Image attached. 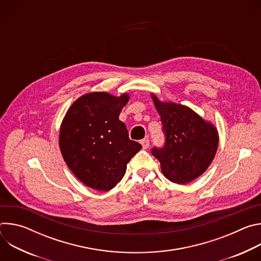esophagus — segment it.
I'll use <instances>...</instances> for the list:
<instances>
[{
    "label": "esophagus",
    "instance_id": "esophagus-1",
    "mask_svg": "<svg viewBox=\"0 0 261 261\" xmlns=\"http://www.w3.org/2000/svg\"><path fill=\"white\" fill-rule=\"evenodd\" d=\"M140 143L142 145V147L144 148V150H146V148L150 146V140H148L147 138H144V139H141L140 140Z\"/></svg>",
    "mask_w": 261,
    "mask_h": 261
}]
</instances>
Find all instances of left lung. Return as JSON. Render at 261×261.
Here are the masks:
<instances>
[{
  "label": "left lung",
  "instance_id": "left-lung-1",
  "mask_svg": "<svg viewBox=\"0 0 261 261\" xmlns=\"http://www.w3.org/2000/svg\"><path fill=\"white\" fill-rule=\"evenodd\" d=\"M153 100L161 117L165 141L161 147L154 146L152 154L160 161L167 179L190 182L212 163L218 147L217 130L187 106L163 103L154 95Z\"/></svg>",
  "mask_w": 261,
  "mask_h": 261
}]
</instances>
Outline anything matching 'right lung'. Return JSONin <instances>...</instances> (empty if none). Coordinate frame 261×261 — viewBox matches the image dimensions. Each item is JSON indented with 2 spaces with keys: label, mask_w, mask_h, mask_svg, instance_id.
Returning a JSON list of instances; mask_svg holds the SVG:
<instances>
[{
  "label": "right lung",
  "mask_w": 261,
  "mask_h": 261,
  "mask_svg": "<svg viewBox=\"0 0 261 261\" xmlns=\"http://www.w3.org/2000/svg\"><path fill=\"white\" fill-rule=\"evenodd\" d=\"M128 95L114 97L91 93L69 108L60 130V148L65 162L88 187L108 191L123 178L127 163L141 144L129 139L119 120Z\"/></svg>",
  "instance_id": "1"
}]
</instances>
